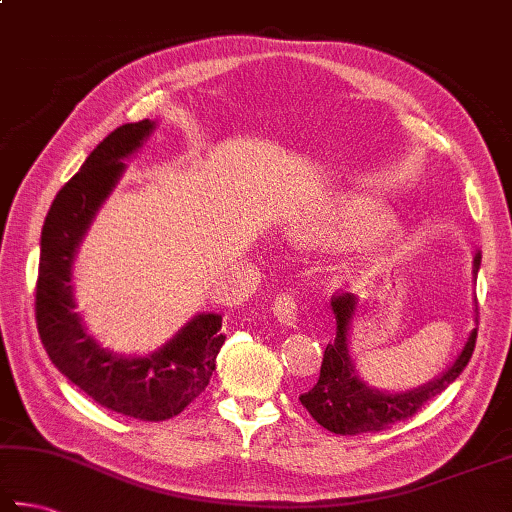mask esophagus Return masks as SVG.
I'll use <instances>...</instances> for the list:
<instances>
[{"label":"esophagus","instance_id":"esophagus-1","mask_svg":"<svg viewBox=\"0 0 512 512\" xmlns=\"http://www.w3.org/2000/svg\"><path fill=\"white\" fill-rule=\"evenodd\" d=\"M273 315L277 322L288 328L297 326V302L293 295H279L273 302Z\"/></svg>","mask_w":512,"mask_h":512}]
</instances>
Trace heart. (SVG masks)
<instances>
[{"label":"heart","instance_id":"b5f03b06","mask_svg":"<svg viewBox=\"0 0 512 512\" xmlns=\"http://www.w3.org/2000/svg\"><path fill=\"white\" fill-rule=\"evenodd\" d=\"M370 217H373V208L357 204L353 199H344L330 215H324L317 222H310L304 228H299L297 237L308 244H324L335 239L337 235H342V228L350 224H364Z\"/></svg>","mask_w":512,"mask_h":512}]
</instances>
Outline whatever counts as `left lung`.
Wrapping results in <instances>:
<instances>
[{"label":"left lung","mask_w":512,"mask_h":512,"mask_svg":"<svg viewBox=\"0 0 512 512\" xmlns=\"http://www.w3.org/2000/svg\"><path fill=\"white\" fill-rule=\"evenodd\" d=\"M479 266H482V253L473 257V275L477 277ZM335 315V339L324 350L322 370H319L317 384L299 397V402L313 415L319 426L335 435H362L386 430L402 419L413 417L430 399L455 382L462 375V370L470 362V355L475 350L477 328L470 330L468 339L459 350L455 362L450 364L442 375H437L430 382L408 388V390H379L366 384L357 375L355 359L350 353V328H353L355 317L359 315L362 302L355 295L342 293L335 295L333 302ZM477 306V302H475ZM477 322V308H475Z\"/></svg>","instance_id":"8db88e82"}]
</instances>
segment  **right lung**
I'll return each instance as SVG.
<instances>
[{
	"instance_id": "obj_1",
	"label": "right lung",
	"mask_w": 512,
	"mask_h": 512,
	"mask_svg": "<svg viewBox=\"0 0 512 512\" xmlns=\"http://www.w3.org/2000/svg\"><path fill=\"white\" fill-rule=\"evenodd\" d=\"M155 128L150 119L119 126L59 190L42 228L35 295L39 337L59 373L99 406L142 422H164L199 397L226 339L222 315L197 313L148 355H119L88 333L75 310L77 248L124 175V159L135 155Z\"/></svg>"
}]
</instances>
